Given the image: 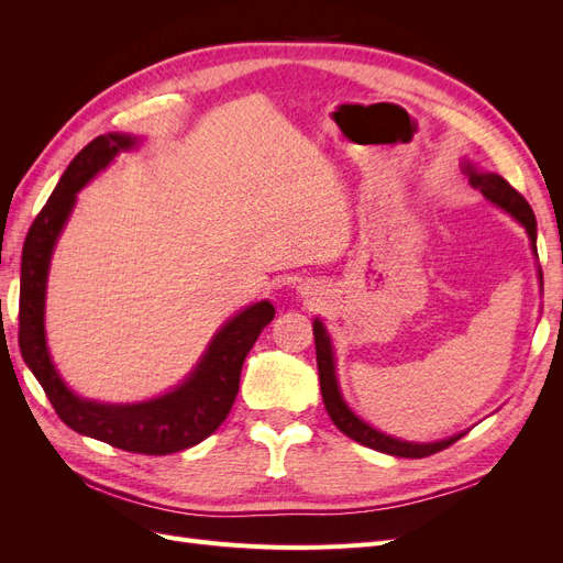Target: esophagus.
I'll list each match as a JSON object with an SVG mask.
<instances>
[{"label":"esophagus","instance_id":"esophagus-1","mask_svg":"<svg viewBox=\"0 0 563 563\" xmlns=\"http://www.w3.org/2000/svg\"><path fill=\"white\" fill-rule=\"evenodd\" d=\"M300 294H302V296H310V294H312V286L302 284V286H300Z\"/></svg>","mask_w":563,"mask_h":563}]
</instances>
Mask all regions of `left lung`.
Here are the masks:
<instances>
[{"instance_id":"1","label":"left lung","mask_w":563,"mask_h":563,"mask_svg":"<svg viewBox=\"0 0 563 563\" xmlns=\"http://www.w3.org/2000/svg\"><path fill=\"white\" fill-rule=\"evenodd\" d=\"M463 174L470 178V185L474 190H482V195L496 203L498 209H503L505 213L512 216L517 223L526 230L528 240H531V249L533 255L538 258V249H536V213L533 209L528 207V201L509 185L503 176L498 174H486L479 172L472 162H463ZM538 282H540V291H542V269L538 265ZM312 331H314V347H317V368H319V383H321V399L323 406L333 420L335 428L347 434L350 439H354L356 444L368 446L373 451H380L387 455H397V457H428L432 453H439L449 449L451 444L460 437H465V432L453 434L449 439H439V441H404L391 434H385L380 430L373 428L364 418L356 416L352 408L347 406L343 391H340L338 385V376H335V352H333V343L331 335L323 327V321L319 317H314L312 321Z\"/></svg>"}]
</instances>
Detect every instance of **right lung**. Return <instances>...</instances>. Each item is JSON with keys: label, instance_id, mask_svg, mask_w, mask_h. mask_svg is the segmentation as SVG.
Masks as SVG:
<instances>
[{"label": "right lung", "instance_id": "add662e5", "mask_svg": "<svg viewBox=\"0 0 563 563\" xmlns=\"http://www.w3.org/2000/svg\"><path fill=\"white\" fill-rule=\"evenodd\" d=\"M131 133H106L93 139L65 168L56 190L32 223L21 263L19 345L44 387L51 406L75 432L106 444L145 455H168L211 437L223 422L240 391L242 364L261 331L275 319L269 300L253 302L216 331L185 380L159 397L133 404L84 399L67 387L46 345V284L51 255L77 203V192L112 164L119 152L139 147Z\"/></svg>", "mask_w": 563, "mask_h": 563}]
</instances>
